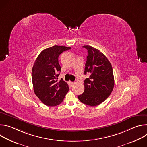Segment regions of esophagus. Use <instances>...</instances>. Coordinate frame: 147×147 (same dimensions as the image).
<instances>
[{"label":"esophagus","instance_id":"esophagus-1","mask_svg":"<svg viewBox=\"0 0 147 147\" xmlns=\"http://www.w3.org/2000/svg\"><path fill=\"white\" fill-rule=\"evenodd\" d=\"M70 84H71V86L74 85V84H75V82H71V81H70Z\"/></svg>","mask_w":147,"mask_h":147}]
</instances>
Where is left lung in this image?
Returning a JSON list of instances; mask_svg holds the SVG:
<instances>
[{
	"mask_svg": "<svg viewBox=\"0 0 147 147\" xmlns=\"http://www.w3.org/2000/svg\"><path fill=\"white\" fill-rule=\"evenodd\" d=\"M88 50L84 74L89 78L84 81V91L78 99L87 105L95 107L105 100L113 91L115 81L110 61L98 49L91 46L82 47Z\"/></svg>",
	"mask_w": 147,
	"mask_h": 147,
	"instance_id": "8db88e82",
	"label": "left lung"
}]
</instances>
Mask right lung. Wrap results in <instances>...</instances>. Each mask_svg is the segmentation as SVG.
I'll use <instances>...</instances> for the list:
<instances>
[{"mask_svg": "<svg viewBox=\"0 0 147 147\" xmlns=\"http://www.w3.org/2000/svg\"><path fill=\"white\" fill-rule=\"evenodd\" d=\"M71 48L55 45L45 49L36 59L32 70V81L35 95L49 107L58 105L69 90L67 83L57 81L61 71L59 55Z\"/></svg>", "mask_w": 147, "mask_h": 147, "instance_id": "obj_1", "label": "right lung"}]
</instances>
